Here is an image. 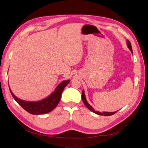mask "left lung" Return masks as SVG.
<instances>
[{
    "mask_svg": "<svg viewBox=\"0 0 148 148\" xmlns=\"http://www.w3.org/2000/svg\"><path fill=\"white\" fill-rule=\"evenodd\" d=\"M127 43L128 47L129 48L130 50V51L132 52V53H133V51H132V45H131L130 42V41H128V40H127ZM82 100H83V103L84 104V105L86 106L87 108H88L89 110H90L91 112H92L95 113V114H97V115H104V116H110V115H113V114H115V113L117 112V111H116V112H99V111H96L95 109H94L93 107L87 102L86 99V96H85V95H84V90H83V91H82Z\"/></svg>",
    "mask_w": 148,
    "mask_h": 148,
    "instance_id": "8db88e82",
    "label": "left lung"
}]
</instances>
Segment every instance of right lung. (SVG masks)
I'll return each mask as SVG.
<instances>
[{"instance_id":"right-lung-1","label":"right lung","mask_w":148,"mask_h":148,"mask_svg":"<svg viewBox=\"0 0 148 148\" xmlns=\"http://www.w3.org/2000/svg\"><path fill=\"white\" fill-rule=\"evenodd\" d=\"M69 82L70 79L62 82L48 97L38 101H25L21 100L13 95L10 88L9 89L14 99L26 111L31 114L41 115L50 112L56 108L60 100L62 92Z\"/></svg>"}]
</instances>
